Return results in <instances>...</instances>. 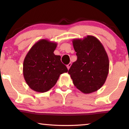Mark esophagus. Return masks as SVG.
I'll list each match as a JSON object with an SVG mask.
<instances>
[{
	"label": "esophagus",
	"instance_id": "34e87169",
	"mask_svg": "<svg viewBox=\"0 0 129 129\" xmlns=\"http://www.w3.org/2000/svg\"><path fill=\"white\" fill-rule=\"evenodd\" d=\"M71 65H72V63L71 62H70V63H69L67 65V68H68V69H69V68H70V67H71Z\"/></svg>",
	"mask_w": 129,
	"mask_h": 129
}]
</instances>
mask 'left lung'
Listing matches in <instances>:
<instances>
[{
    "mask_svg": "<svg viewBox=\"0 0 129 129\" xmlns=\"http://www.w3.org/2000/svg\"><path fill=\"white\" fill-rule=\"evenodd\" d=\"M77 60L68 71L74 85L85 94L101 88L108 77V56L99 39L88 35L83 39L72 40Z\"/></svg>",
    "mask_w": 129,
    "mask_h": 129,
    "instance_id": "left-lung-1",
    "label": "left lung"
}]
</instances>
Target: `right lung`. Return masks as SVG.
<instances>
[{
    "label": "right lung",
    "mask_w": 129,
    "mask_h": 129,
    "mask_svg": "<svg viewBox=\"0 0 129 129\" xmlns=\"http://www.w3.org/2000/svg\"><path fill=\"white\" fill-rule=\"evenodd\" d=\"M57 43L41 39L32 47L23 62V76L25 82L32 90L44 93L50 90L56 84L68 69L61 61L60 56L54 51Z\"/></svg>",
    "instance_id": "right-lung-1"
}]
</instances>
